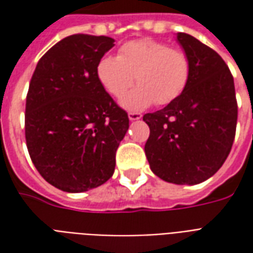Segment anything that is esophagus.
Segmentation results:
<instances>
[{
	"mask_svg": "<svg viewBox=\"0 0 253 253\" xmlns=\"http://www.w3.org/2000/svg\"><path fill=\"white\" fill-rule=\"evenodd\" d=\"M142 115L139 114V112H128V119L130 121H138V119H141Z\"/></svg>",
	"mask_w": 253,
	"mask_h": 253,
	"instance_id": "obj_1",
	"label": "esophagus"
}]
</instances>
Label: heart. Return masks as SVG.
<instances>
[{
  "label": "heart",
  "instance_id": "b5f03b06",
  "mask_svg": "<svg viewBox=\"0 0 253 253\" xmlns=\"http://www.w3.org/2000/svg\"><path fill=\"white\" fill-rule=\"evenodd\" d=\"M191 72V58L184 50L150 38L127 42L119 48V57L105 55L96 66L99 83L114 97L126 93L134 80L139 84L122 99L128 110L169 104L186 90Z\"/></svg>",
  "mask_w": 253,
  "mask_h": 253
}]
</instances>
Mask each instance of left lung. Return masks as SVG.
<instances>
[{
  "instance_id": "obj_1",
  "label": "left lung",
  "mask_w": 253,
  "mask_h": 253,
  "mask_svg": "<svg viewBox=\"0 0 253 253\" xmlns=\"http://www.w3.org/2000/svg\"><path fill=\"white\" fill-rule=\"evenodd\" d=\"M177 41L192 63L186 90L163 110L145 114L150 135L145 154L160 179L198 184L228 159L237 125L233 76L222 58L194 36Z\"/></svg>"
}]
</instances>
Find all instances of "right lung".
Listing matches in <instances>:
<instances>
[{
  "label": "right lung",
  "mask_w": 253,
  "mask_h": 253,
  "mask_svg": "<svg viewBox=\"0 0 253 253\" xmlns=\"http://www.w3.org/2000/svg\"><path fill=\"white\" fill-rule=\"evenodd\" d=\"M108 36L70 35L39 59L27 93L25 141L42 177L84 192L114 175L128 116L105 92L96 66L114 47Z\"/></svg>",
  "instance_id": "1"
}]
</instances>
